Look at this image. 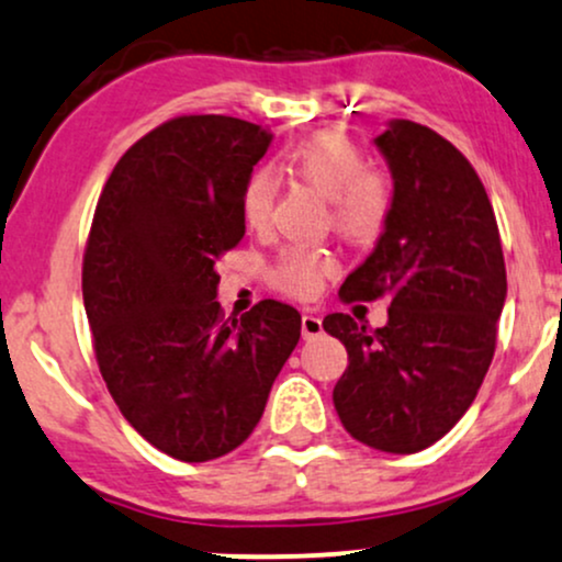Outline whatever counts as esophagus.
Here are the masks:
<instances>
[{
	"label": "esophagus",
	"mask_w": 562,
	"mask_h": 562,
	"mask_svg": "<svg viewBox=\"0 0 562 562\" xmlns=\"http://www.w3.org/2000/svg\"><path fill=\"white\" fill-rule=\"evenodd\" d=\"M321 334H323L321 315H313V313L302 315V336H305V339H315V336H321Z\"/></svg>",
	"instance_id": "esophagus-1"
}]
</instances>
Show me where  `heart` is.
I'll list each match as a JSON object with an SVG mask.
<instances>
[{
	"mask_svg": "<svg viewBox=\"0 0 562 562\" xmlns=\"http://www.w3.org/2000/svg\"><path fill=\"white\" fill-rule=\"evenodd\" d=\"M296 178L328 196L331 223L347 239H371L384 228L394 204V181L379 165H368L352 138L339 131H321L296 144L286 155ZM279 196V176L257 168L241 191V215L247 226L266 228ZM336 270L326 249L292 247L281 252L273 266V283L281 292L310 300L321 292L323 281Z\"/></svg>",
	"mask_w": 562,
	"mask_h": 562,
	"instance_id": "b5f03b06",
	"label": "heart"
}]
</instances>
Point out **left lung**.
I'll return each mask as SVG.
<instances>
[{
    "label": "left lung",
    "instance_id": "obj_1",
    "mask_svg": "<svg viewBox=\"0 0 562 562\" xmlns=\"http://www.w3.org/2000/svg\"><path fill=\"white\" fill-rule=\"evenodd\" d=\"M375 147L392 170L394 204L339 296H389V321L373 331L331 313L323 328L349 355L334 386L341 426L373 450L411 454L445 437L476 400L507 276L497 217L463 151L413 121L389 123Z\"/></svg>",
    "mask_w": 562,
    "mask_h": 562
}]
</instances>
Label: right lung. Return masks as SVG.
I'll list each match as a JSON object with an SVG mask.
<instances>
[{
  "label": "right lung",
  "instance_id": "obj_1",
  "mask_svg": "<svg viewBox=\"0 0 562 562\" xmlns=\"http://www.w3.org/2000/svg\"><path fill=\"white\" fill-rule=\"evenodd\" d=\"M270 138L239 117H173L117 160L91 221L81 283L99 373L123 418L183 463L255 431L300 341L283 302L239 321L215 302V266L244 239L241 191Z\"/></svg>",
  "mask_w": 562,
  "mask_h": 562
}]
</instances>
